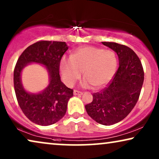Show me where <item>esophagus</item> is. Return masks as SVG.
<instances>
[{
    "mask_svg": "<svg viewBox=\"0 0 159 159\" xmlns=\"http://www.w3.org/2000/svg\"><path fill=\"white\" fill-rule=\"evenodd\" d=\"M82 94H83L82 92H80V91H78L77 90H74V95H82Z\"/></svg>",
    "mask_w": 159,
    "mask_h": 159,
    "instance_id": "1",
    "label": "esophagus"
}]
</instances>
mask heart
<instances>
[{
    "label": "heart",
    "instance_id": "obj_1",
    "mask_svg": "<svg viewBox=\"0 0 159 159\" xmlns=\"http://www.w3.org/2000/svg\"><path fill=\"white\" fill-rule=\"evenodd\" d=\"M117 67V58L114 51L95 46H84L76 49L71 58L64 57L59 68L62 79L68 86H73L81 77L85 88L93 85L101 88L114 77Z\"/></svg>",
    "mask_w": 159,
    "mask_h": 159
}]
</instances>
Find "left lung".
<instances>
[{"label": "left lung", "instance_id": "1", "mask_svg": "<svg viewBox=\"0 0 159 159\" xmlns=\"http://www.w3.org/2000/svg\"><path fill=\"white\" fill-rule=\"evenodd\" d=\"M102 43L116 52L119 66L108 85L93 93V101L87 104L85 109L96 122L109 126L125 119L136 105L144 71L140 58L130 48L116 43Z\"/></svg>", "mask_w": 159, "mask_h": 159}]
</instances>
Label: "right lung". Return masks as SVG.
<instances>
[{
    "label": "right lung",
    "instance_id": "right-lung-1",
    "mask_svg": "<svg viewBox=\"0 0 159 159\" xmlns=\"http://www.w3.org/2000/svg\"><path fill=\"white\" fill-rule=\"evenodd\" d=\"M68 48L65 42L41 40L27 47L18 58L14 71L15 93L21 111L34 124L51 125L66 114L73 90L61 81L59 64ZM30 62L44 65L49 72V85L39 93H28L21 83V71Z\"/></svg>",
    "mask_w": 159,
    "mask_h": 159
}]
</instances>
